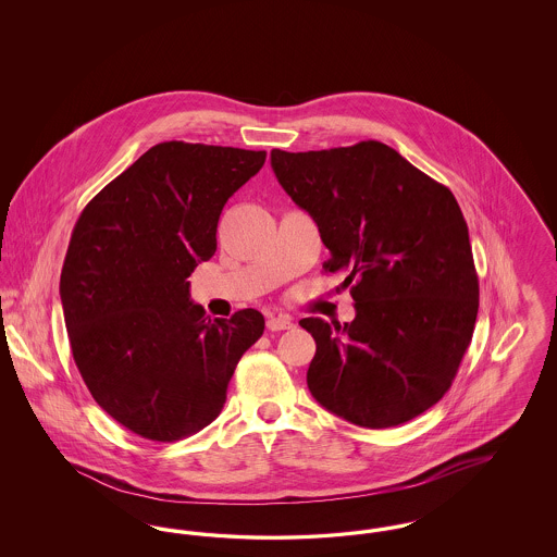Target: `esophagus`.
I'll return each mask as SVG.
<instances>
[{
	"mask_svg": "<svg viewBox=\"0 0 557 557\" xmlns=\"http://www.w3.org/2000/svg\"><path fill=\"white\" fill-rule=\"evenodd\" d=\"M267 327H269L271 332H282V330H292L294 323H292V319L286 318V315H273V318L267 319Z\"/></svg>",
	"mask_w": 557,
	"mask_h": 557,
	"instance_id": "34e87169",
	"label": "esophagus"
}]
</instances>
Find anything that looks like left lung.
Returning <instances> with one entry per match:
<instances>
[{"mask_svg":"<svg viewBox=\"0 0 557 557\" xmlns=\"http://www.w3.org/2000/svg\"><path fill=\"white\" fill-rule=\"evenodd\" d=\"M292 200L318 223L325 273L346 275L357 315L307 318V384L361 428L405 424L445 397L478 315L468 225L449 187L382 141L318 152L271 150Z\"/></svg>","mask_w":557,"mask_h":557,"instance_id":"1","label":"left lung"}]
</instances>
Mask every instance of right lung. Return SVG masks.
I'll use <instances>...</instances> for the list:
<instances>
[{
    "label": "right lung",
    "mask_w": 557,
    "mask_h": 557,
    "mask_svg": "<svg viewBox=\"0 0 557 557\" xmlns=\"http://www.w3.org/2000/svg\"><path fill=\"white\" fill-rule=\"evenodd\" d=\"M267 152L162 141L133 162L75 223L60 300L91 397L148 441L173 443L221 413L239 357L265 319L205 318L187 277L216 250L225 202Z\"/></svg>",
    "instance_id": "add662e5"
}]
</instances>
